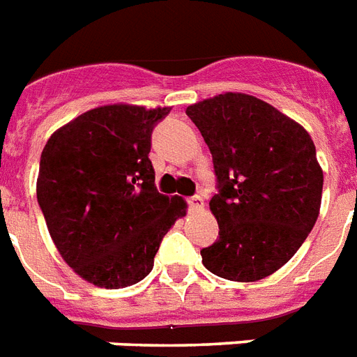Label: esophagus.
Masks as SVG:
<instances>
[{"instance_id":"34e87169","label":"esophagus","mask_w":357,"mask_h":357,"mask_svg":"<svg viewBox=\"0 0 357 357\" xmlns=\"http://www.w3.org/2000/svg\"><path fill=\"white\" fill-rule=\"evenodd\" d=\"M188 204H190V208L193 211L204 210V199H202L200 195H195V197H191V199H188Z\"/></svg>"}]
</instances>
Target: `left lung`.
Listing matches in <instances>:
<instances>
[{
	"instance_id": "1",
	"label": "left lung",
	"mask_w": 357,
	"mask_h": 357,
	"mask_svg": "<svg viewBox=\"0 0 357 357\" xmlns=\"http://www.w3.org/2000/svg\"><path fill=\"white\" fill-rule=\"evenodd\" d=\"M185 113L213 157L219 241L200 252L222 279L252 282L294 257L319 217L323 169L301 123L252 94L225 93Z\"/></svg>"
}]
</instances>
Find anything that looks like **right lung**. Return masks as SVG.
Wrapping results in <instances>:
<instances>
[{"mask_svg": "<svg viewBox=\"0 0 357 357\" xmlns=\"http://www.w3.org/2000/svg\"><path fill=\"white\" fill-rule=\"evenodd\" d=\"M172 107L113 104L61 126L41 151L36 195L52 243L84 281L126 288L153 270L182 197L155 185L153 126Z\"/></svg>", "mask_w": 357, "mask_h": 357, "instance_id": "right-lung-1", "label": "right lung"}]
</instances>
